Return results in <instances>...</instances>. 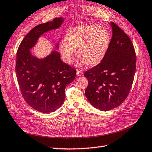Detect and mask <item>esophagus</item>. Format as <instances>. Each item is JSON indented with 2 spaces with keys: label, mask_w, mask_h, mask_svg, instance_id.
<instances>
[{
  "label": "esophagus",
  "mask_w": 152,
  "mask_h": 152,
  "mask_svg": "<svg viewBox=\"0 0 152 152\" xmlns=\"http://www.w3.org/2000/svg\"><path fill=\"white\" fill-rule=\"evenodd\" d=\"M76 75H77V76H82V75H83V71H80V70H77V71H76Z\"/></svg>",
  "instance_id": "1"
}]
</instances>
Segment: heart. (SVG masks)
<instances>
[{
  "label": "heart",
  "instance_id": "b5f03b06",
  "mask_svg": "<svg viewBox=\"0 0 152 152\" xmlns=\"http://www.w3.org/2000/svg\"><path fill=\"white\" fill-rule=\"evenodd\" d=\"M110 44L108 30L99 25L76 26L66 34L59 44L62 60L71 64L76 54L87 65L94 66L103 60Z\"/></svg>",
  "mask_w": 152,
  "mask_h": 152
}]
</instances>
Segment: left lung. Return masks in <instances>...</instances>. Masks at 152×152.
Returning <instances> with one entry per match:
<instances>
[{
    "label": "left lung",
    "instance_id": "obj_1",
    "mask_svg": "<svg viewBox=\"0 0 152 152\" xmlns=\"http://www.w3.org/2000/svg\"><path fill=\"white\" fill-rule=\"evenodd\" d=\"M112 37L102 61L84 74L88 80L85 91L88 101L103 111L113 109L128 96L134 78L135 52L130 38L115 23Z\"/></svg>",
    "mask_w": 152,
    "mask_h": 152
}]
</instances>
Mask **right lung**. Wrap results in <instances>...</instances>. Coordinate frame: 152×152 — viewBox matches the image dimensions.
<instances>
[{
  "mask_svg": "<svg viewBox=\"0 0 152 152\" xmlns=\"http://www.w3.org/2000/svg\"><path fill=\"white\" fill-rule=\"evenodd\" d=\"M64 19L34 27L21 42L17 53L16 71L22 94L29 106L38 112L50 113L58 109L65 98V87L75 79L76 72L60 59L57 50L44 58H38L31 52L43 34L60 28ZM59 48V44L55 49Z\"/></svg>",
  "mask_w": 152,
  "mask_h": 152,
  "instance_id": "1",
  "label": "right lung"
}]
</instances>
